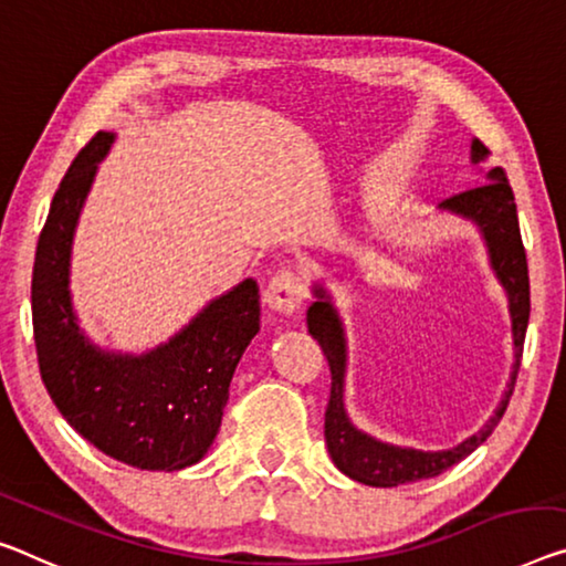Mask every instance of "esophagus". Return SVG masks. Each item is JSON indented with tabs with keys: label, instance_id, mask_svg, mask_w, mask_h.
Returning a JSON list of instances; mask_svg holds the SVG:
<instances>
[{
	"label": "esophagus",
	"instance_id": "34e87169",
	"mask_svg": "<svg viewBox=\"0 0 566 566\" xmlns=\"http://www.w3.org/2000/svg\"><path fill=\"white\" fill-rule=\"evenodd\" d=\"M263 295L271 311L281 313V316H289V313L301 308L303 295L306 293H303L301 277L295 275L291 268H281V271H275L271 281H268Z\"/></svg>",
	"mask_w": 566,
	"mask_h": 566
}]
</instances>
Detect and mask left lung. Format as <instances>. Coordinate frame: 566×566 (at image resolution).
Returning <instances> with one entry per match:
<instances>
[{"mask_svg": "<svg viewBox=\"0 0 566 566\" xmlns=\"http://www.w3.org/2000/svg\"><path fill=\"white\" fill-rule=\"evenodd\" d=\"M489 156L483 142H473V161H483ZM442 210H450L455 214H463L473 220L481 228L485 242H489V253L493 271L503 283L509 293L511 303V321H514V346H516V364L514 377H511L509 392L499 405V410L485 422V428L460 442L453 450H440V453H422V450L412 448H397L379 442L356 430L344 412V367H346V346H344V332L342 321H338L336 311L326 298L324 289H316L318 301L308 306V334L316 338L324 349V356L332 369V397H328L326 407V422L324 434L328 453H332L336 468L346 473L354 481L377 485V489H392V485L415 483L422 478H434L458 460H463L489 438L491 430L501 422L503 412H506L509 397L514 392V381L518 374V359L524 354V338L528 326V311H532V301H528V265H526V250L521 242L518 230V214L514 202V189L509 185L506 171L501 167H493L489 171V185L465 189L453 197L442 199Z\"/></svg>", "mask_w": 566, "mask_h": 566, "instance_id": "8db88e82", "label": "left lung"}]
</instances>
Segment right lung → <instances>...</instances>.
<instances>
[{
  "label": "right lung",
  "instance_id": "1",
  "mask_svg": "<svg viewBox=\"0 0 566 566\" xmlns=\"http://www.w3.org/2000/svg\"><path fill=\"white\" fill-rule=\"evenodd\" d=\"M111 142L113 134H95L52 197L32 268L34 349L60 415L101 453L142 471H181L220 430L234 367L260 332V289L248 277L144 356L95 349L75 324L67 265L77 214Z\"/></svg>",
  "mask_w": 566,
  "mask_h": 566
}]
</instances>
